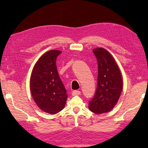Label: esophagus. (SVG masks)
<instances>
[{"label":"esophagus","instance_id":"1","mask_svg":"<svg viewBox=\"0 0 148 148\" xmlns=\"http://www.w3.org/2000/svg\"><path fill=\"white\" fill-rule=\"evenodd\" d=\"M72 95L73 96H76V95H79L81 94L80 91H77V90H74L72 92Z\"/></svg>","mask_w":148,"mask_h":148}]
</instances>
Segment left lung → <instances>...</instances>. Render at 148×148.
<instances>
[{
    "mask_svg": "<svg viewBox=\"0 0 148 148\" xmlns=\"http://www.w3.org/2000/svg\"><path fill=\"white\" fill-rule=\"evenodd\" d=\"M98 64L97 87L89 102V109L95 114L108 112L114 108L123 87L121 72L111 55L106 49L93 50Z\"/></svg>",
    "mask_w": 148,
    "mask_h": 148,
    "instance_id": "8db88e82",
    "label": "left lung"
}]
</instances>
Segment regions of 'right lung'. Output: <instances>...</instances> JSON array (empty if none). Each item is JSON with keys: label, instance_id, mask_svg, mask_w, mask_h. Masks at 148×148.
Instances as JSON below:
<instances>
[{"label": "right lung", "instance_id": "add662e5", "mask_svg": "<svg viewBox=\"0 0 148 148\" xmlns=\"http://www.w3.org/2000/svg\"><path fill=\"white\" fill-rule=\"evenodd\" d=\"M62 52L51 50L37 62L30 77V90L34 101L43 111L54 114L64 108L67 90L60 77L56 60Z\"/></svg>", "mask_w": 148, "mask_h": 148}]
</instances>
